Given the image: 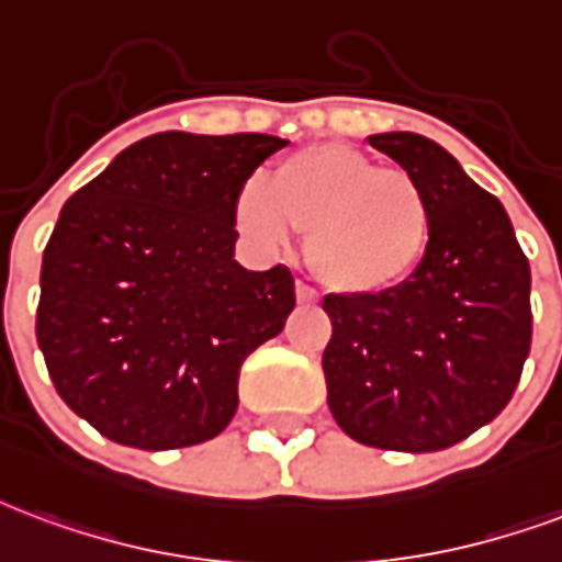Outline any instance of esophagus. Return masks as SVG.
I'll return each mask as SVG.
<instances>
[{"label":"esophagus","mask_w":562,"mask_h":562,"mask_svg":"<svg viewBox=\"0 0 562 562\" xmlns=\"http://www.w3.org/2000/svg\"><path fill=\"white\" fill-rule=\"evenodd\" d=\"M297 301L315 303V301H318V292H315L313 285H306V282H297Z\"/></svg>","instance_id":"1"}]
</instances>
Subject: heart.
<instances>
[{
    "label": "heart",
    "mask_w": 562,
    "mask_h": 562,
    "mask_svg": "<svg viewBox=\"0 0 562 562\" xmlns=\"http://www.w3.org/2000/svg\"><path fill=\"white\" fill-rule=\"evenodd\" d=\"M235 220L265 244L306 235V261L324 285L372 294L414 273L431 240V199L405 169L348 145L289 154L265 181H247Z\"/></svg>",
    "instance_id": "b5f03b06"
}]
</instances>
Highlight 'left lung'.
<instances>
[{
  "label": "left lung",
  "mask_w": 562,
  "mask_h": 562,
  "mask_svg": "<svg viewBox=\"0 0 562 562\" xmlns=\"http://www.w3.org/2000/svg\"><path fill=\"white\" fill-rule=\"evenodd\" d=\"M369 143L423 184L435 226L405 282L324 297L327 405L366 447L438 452L513 398L533 336L530 265L501 202L438 143L402 131Z\"/></svg>",
  "instance_id": "obj_1"
}]
</instances>
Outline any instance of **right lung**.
I'll use <instances>...</instances> for the list:
<instances>
[{
    "label": "right lung",
    "mask_w": 562,
    "mask_h": 562,
    "mask_svg": "<svg viewBox=\"0 0 562 562\" xmlns=\"http://www.w3.org/2000/svg\"><path fill=\"white\" fill-rule=\"evenodd\" d=\"M285 145L154 133L65 202L35 334L56 393L103 438L181 450L235 417L240 366L294 310L285 265L235 261V199Z\"/></svg>",
    "instance_id": "right-lung-1"
}]
</instances>
